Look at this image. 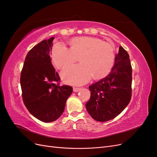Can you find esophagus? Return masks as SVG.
Listing matches in <instances>:
<instances>
[{"label":"esophagus","mask_w":157,"mask_h":157,"mask_svg":"<svg viewBox=\"0 0 157 157\" xmlns=\"http://www.w3.org/2000/svg\"><path fill=\"white\" fill-rule=\"evenodd\" d=\"M80 90V88H78V87H73V92H77Z\"/></svg>","instance_id":"34e87169"}]
</instances>
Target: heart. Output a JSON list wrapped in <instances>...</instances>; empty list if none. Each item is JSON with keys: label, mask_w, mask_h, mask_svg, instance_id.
<instances>
[{"label": "heart", "mask_w": 157, "mask_h": 157, "mask_svg": "<svg viewBox=\"0 0 157 157\" xmlns=\"http://www.w3.org/2000/svg\"><path fill=\"white\" fill-rule=\"evenodd\" d=\"M70 48L63 42H57L52 50V60L56 67L61 69L71 65L61 73L64 82L73 85L86 83L93 77L101 78L107 75L115 63L113 46L98 38L82 36L74 38L69 42Z\"/></svg>", "instance_id": "obj_1"}]
</instances>
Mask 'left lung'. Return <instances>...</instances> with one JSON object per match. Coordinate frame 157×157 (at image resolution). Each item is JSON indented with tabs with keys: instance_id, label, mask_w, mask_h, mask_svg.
Returning a JSON list of instances; mask_svg holds the SVG:
<instances>
[{
	"instance_id": "obj_1",
	"label": "left lung",
	"mask_w": 157,
	"mask_h": 157,
	"mask_svg": "<svg viewBox=\"0 0 157 157\" xmlns=\"http://www.w3.org/2000/svg\"><path fill=\"white\" fill-rule=\"evenodd\" d=\"M132 74L129 54L120 46L110 73L89 86L90 98L86 108L94 120L110 121L126 107L132 98Z\"/></svg>"
}]
</instances>
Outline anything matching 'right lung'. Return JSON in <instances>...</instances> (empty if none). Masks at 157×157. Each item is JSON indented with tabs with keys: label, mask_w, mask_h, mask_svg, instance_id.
<instances>
[{
	"label": "right lung",
	"mask_w": 157,
	"mask_h": 157,
	"mask_svg": "<svg viewBox=\"0 0 157 157\" xmlns=\"http://www.w3.org/2000/svg\"><path fill=\"white\" fill-rule=\"evenodd\" d=\"M54 39L42 40L29 50L20 77L24 105L33 116L44 122L55 121L62 115L73 92L71 86H60L59 76L52 63Z\"/></svg>",
	"instance_id": "right-lung-1"
}]
</instances>
